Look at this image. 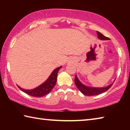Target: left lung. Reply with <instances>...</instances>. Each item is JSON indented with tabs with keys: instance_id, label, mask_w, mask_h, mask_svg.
<instances>
[{
	"instance_id": "8db88e82",
	"label": "left lung",
	"mask_w": 130,
	"mask_h": 130,
	"mask_svg": "<svg viewBox=\"0 0 130 130\" xmlns=\"http://www.w3.org/2000/svg\"><path fill=\"white\" fill-rule=\"evenodd\" d=\"M97 34L98 36V38H99L101 40H109V38L107 37H105L103 35L100 33V32L97 31ZM74 83L75 84L77 87L79 91H80L83 94H85L86 96H95L98 95V94H100L101 93H103L105 91H107L108 89H109L111 87L112 85V84H111L110 85H108L107 87H88L87 85H85L84 84L81 82V81L78 80L77 75L75 76V78H74Z\"/></svg>"
}]
</instances>
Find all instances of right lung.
<instances>
[{
  "label": "right lung",
  "instance_id": "add662e5",
  "mask_svg": "<svg viewBox=\"0 0 130 130\" xmlns=\"http://www.w3.org/2000/svg\"><path fill=\"white\" fill-rule=\"evenodd\" d=\"M61 67H62L61 66V67H58L56 69H55L45 82L34 89H25L23 88H22L18 86V85L17 86L19 88V89L22 91H23V92H25V93L30 96L37 97V98H40V97L46 95V94L49 93L51 92L53 88L55 86V85H56L57 74H58L59 70L61 69Z\"/></svg>",
  "mask_w": 130,
  "mask_h": 130
}]
</instances>
